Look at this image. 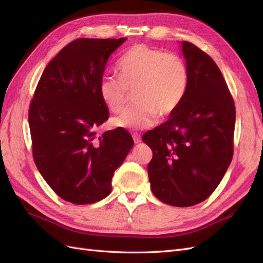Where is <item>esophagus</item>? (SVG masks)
<instances>
[{"label": "esophagus", "instance_id": "34e87169", "mask_svg": "<svg viewBox=\"0 0 263 263\" xmlns=\"http://www.w3.org/2000/svg\"><path fill=\"white\" fill-rule=\"evenodd\" d=\"M133 139L135 141V144H139V142H141V136L139 134H133Z\"/></svg>", "mask_w": 263, "mask_h": 263}]
</instances>
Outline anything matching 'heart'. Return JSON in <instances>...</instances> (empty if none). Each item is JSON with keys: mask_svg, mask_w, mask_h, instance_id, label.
I'll use <instances>...</instances> for the list:
<instances>
[{"mask_svg": "<svg viewBox=\"0 0 263 263\" xmlns=\"http://www.w3.org/2000/svg\"><path fill=\"white\" fill-rule=\"evenodd\" d=\"M119 77L104 74L99 92L103 103L118 112L134 90V105L113 117L118 128L144 129L153 126L158 115H172L184 99L189 74L184 61L176 53L163 52L146 45H136L119 59Z\"/></svg>", "mask_w": 263, "mask_h": 263, "instance_id": "obj_1", "label": "heart"}]
</instances>
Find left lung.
<instances>
[{
	"instance_id": "left-lung-1",
	"label": "left lung",
	"mask_w": 263,
	"mask_h": 263,
	"mask_svg": "<svg viewBox=\"0 0 263 263\" xmlns=\"http://www.w3.org/2000/svg\"><path fill=\"white\" fill-rule=\"evenodd\" d=\"M181 44L186 94L168 121L145 133L142 141L153 150L148 176L154 195L187 208L214 192L232 162L236 109L215 61L195 45Z\"/></svg>"
}]
</instances>
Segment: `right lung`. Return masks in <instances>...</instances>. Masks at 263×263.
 Masks as SVG:
<instances>
[{
  "instance_id": "obj_1",
  "label": "right lung",
  "mask_w": 263,
  "mask_h": 263,
  "mask_svg": "<svg viewBox=\"0 0 263 263\" xmlns=\"http://www.w3.org/2000/svg\"><path fill=\"white\" fill-rule=\"evenodd\" d=\"M127 38H79L47 65L30 102L28 122L38 171L67 202H99L134 146L124 128L97 137L108 119L99 85L108 58Z\"/></svg>"
}]
</instances>
